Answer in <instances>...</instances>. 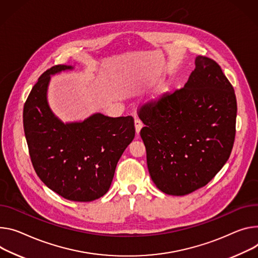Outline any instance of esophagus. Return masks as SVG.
Wrapping results in <instances>:
<instances>
[{"instance_id": "1", "label": "esophagus", "mask_w": 258, "mask_h": 258, "mask_svg": "<svg viewBox=\"0 0 258 258\" xmlns=\"http://www.w3.org/2000/svg\"><path fill=\"white\" fill-rule=\"evenodd\" d=\"M143 127V123L140 119H135V128H136V134L138 135Z\"/></svg>"}]
</instances>
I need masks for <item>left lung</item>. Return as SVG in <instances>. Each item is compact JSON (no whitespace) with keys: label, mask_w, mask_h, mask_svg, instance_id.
<instances>
[{"label":"left lung","mask_w":258,"mask_h":258,"mask_svg":"<svg viewBox=\"0 0 258 258\" xmlns=\"http://www.w3.org/2000/svg\"><path fill=\"white\" fill-rule=\"evenodd\" d=\"M195 64L183 88L140 109L150 177L171 196L208 184L225 165L235 141L232 85L215 60L199 55Z\"/></svg>","instance_id":"left-lung-1"}]
</instances>
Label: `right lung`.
<instances>
[{"label": "right lung", "instance_id": "obj_1", "mask_svg": "<svg viewBox=\"0 0 258 258\" xmlns=\"http://www.w3.org/2000/svg\"><path fill=\"white\" fill-rule=\"evenodd\" d=\"M57 64L44 72L23 107V128L33 167L42 182L66 200L91 202L110 188L115 169L135 138L132 116L95 113L62 122L47 101L50 76L73 70Z\"/></svg>", "mask_w": 258, "mask_h": 258}]
</instances>
